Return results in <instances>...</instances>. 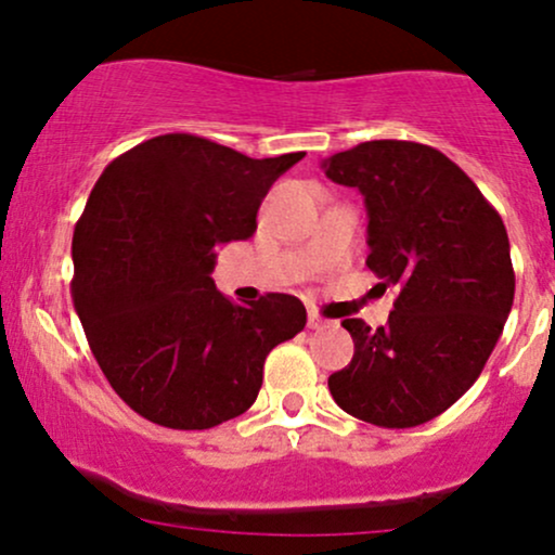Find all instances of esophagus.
<instances>
[{"mask_svg": "<svg viewBox=\"0 0 555 555\" xmlns=\"http://www.w3.org/2000/svg\"><path fill=\"white\" fill-rule=\"evenodd\" d=\"M328 323H331V321H326V318L318 313V310H310V313H308V326H310V328L321 331V328H326Z\"/></svg>", "mask_w": 555, "mask_h": 555, "instance_id": "obj_1", "label": "esophagus"}]
</instances>
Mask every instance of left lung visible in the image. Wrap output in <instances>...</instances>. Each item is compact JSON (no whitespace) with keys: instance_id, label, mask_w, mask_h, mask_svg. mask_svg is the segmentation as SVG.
Returning a JSON list of instances; mask_svg holds the SVG:
<instances>
[{"instance_id":"8db88e82","label":"left lung","mask_w":555,"mask_h":555,"mask_svg":"<svg viewBox=\"0 0 555 555\" xmlns=\"http://www.w3.org/2000/svg\"><path fill=\"white\" fill-rule=\"evenodd\" d=\"M367 208V269L397 284L386 326L362 318L352 362L328 378L344 412L380 428H415L475 384L514 302L499 211L451 158L412 140H367L321 164Z\"/></svg>"}]
</instances>
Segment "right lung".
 <instances>
[{
    "instance_id": "right-lung-1",
    "label": "right lung",
    "mask_w": 555,
    "mask_h": 555,
    "mask_svg": "<svg viewBox=\"0 0 555 555\" xmlns=\"http://www.w3.org/2000/svg\"><path fill=\"white\" fill-rule=\"evenodd\" d=\"M305 154L250 158L169 132L117 156L73 234V302L119 399L175 430L240 417L263 362L308 323L292 295L237 305L216 289V247L247 240L271 184Z\"/></svg>"
}]
</instances>
